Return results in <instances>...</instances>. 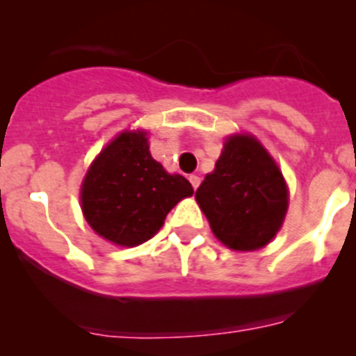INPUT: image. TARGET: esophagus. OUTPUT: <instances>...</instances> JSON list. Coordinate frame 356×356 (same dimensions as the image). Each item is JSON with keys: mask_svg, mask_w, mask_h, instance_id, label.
I'll return each instance as SVG.
<instances>
[{"mask_svg": "<svg viewBox=\"0 0 356 356\" xmlns=\"http://www.w3.org/2000/svg\"><path fill=\"white\" fill-rule=\"evenodd\" d=\"M188 180H191V184H193V187H194V188L200 187L201 178H200V176H197V175H191V178H188Z\"/></svg>", "mask_w": 356, "mask_h": 356, "instance_id": "esophagus-1", "label": "esophagus"}]
</instances>
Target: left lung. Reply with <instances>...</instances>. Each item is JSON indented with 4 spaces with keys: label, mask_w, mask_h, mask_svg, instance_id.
Masks as SVG:
<instances>
[{
    "label": "left lung",
    "mask_w": 356,
    "mask_h": 356,
    "mask_svg": "<svg viewBox=\"0 0 356 356\" xmlns=\"http://www.w3.org/2000/svg\"><path fill=\"white\" fill-rule=\"evenodd\" d=\"M196 201L217 241L234 251H257L284 226L289 187L271 153L244 131L226 137Z\"/></svg>",
    "instance_id": "1"
}]
</instances>
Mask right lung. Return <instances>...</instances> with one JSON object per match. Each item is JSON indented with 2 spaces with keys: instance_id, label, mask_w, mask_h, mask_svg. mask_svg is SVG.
I'll list each match as a JSON object with an SVG mask.
<instances>
[{
  "instance_id": "right-lung-1",
  "label": "right lung",
  "mask_w": 356,
  "mask_h": 356,
  "mask_svg": "<svg viewBox=\"0 0 356 356\" xmlns=\"http://www.w3.org/2000/svg\"><path fill=\"white\" fill-rule=\"evenodd\" d=\"M194 194L185 176L151 156L143 128L122 130L90 162L80 187L85 221L114 246L135 248L159 234L168 213Z\"/></svg>"
}]
</instances>
